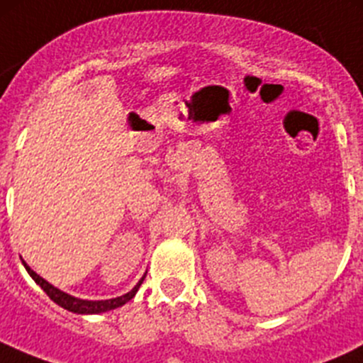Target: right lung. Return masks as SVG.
Returning <instances> with one entry per match:
<instances>
[{"mask_svg":"<svg viewBox=\"0 0 363 363\" xmlns=\"http://www.w3.org/2000/svg\"><path fill=\"white\" fill-rule=\"evenodd\" d=\"M24 267L26 270H28L29 276L33 277V281H35L36 284H38L40 288H42L43 291H45L47 295H49L50 300H54V302L57 303V306H61L63 309L69 311V313H75V314H100V313H107V311H112V309H117V307L124 306L126 302H130L131 298H133L135 294L138 291V288H140V284L144 283L145 279V272L144 276H142V279L138 281L137 284H135V288L131 291H128V294L121 295V296H116V298H111V300H82V298H77V296L69 295V294H65V291H61L60 288L52 286V284L49 283V281H45L43 277H40L38 274L35 272V270H31V267L28 265V263L24 262Z\"/></svg>","mask_w":363,"mask_h":363,"instance_id":"right-lung-1","label":"right lung"}]
</instances>
